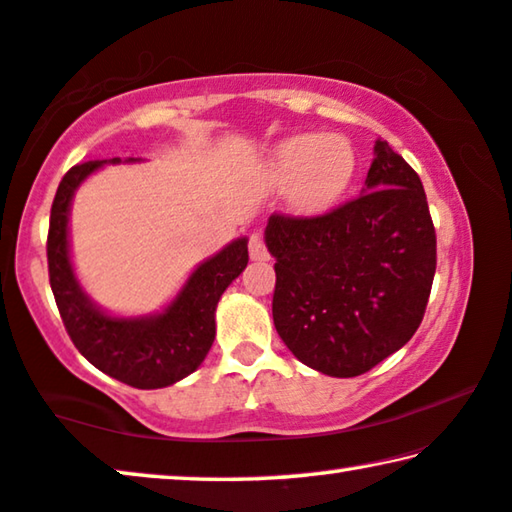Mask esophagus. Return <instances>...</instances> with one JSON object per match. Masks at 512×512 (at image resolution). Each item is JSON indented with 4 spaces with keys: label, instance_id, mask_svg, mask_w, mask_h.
<instances>
[{
    "label": "esophagus",
    "instance_id": "1",
    "mask_svg": "<svg viewBox=\"0 0 512 512\" xmlns=\"http://www.w3.org/2000/svg\"><path fill=\"white\" fill-rule=\"evenodd\" d=\"M248 253L253 262H269V248H266V243L262 239V234H253L248 241Z\"/></svg>",
    "mask_w": 512,
    "mask_h": 512
}]
</instances>
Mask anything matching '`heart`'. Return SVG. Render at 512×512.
<instances>
[{
  "label": "heart",
  "mask_w": 512,
  "mask_h": 512,
  "mask_svg": "<svg viewBox=\"0 0 512 512\" xmlns=\"http://www.w3.org/2000/svg\"><path fill=\"white\" fill-rule=\"evenodd\" d=\"M271 177L278 186H287V202L294 211H326L352 183V147L338 135L289 137L273 154Z\"/></svg>",
  "instance_id": "obj_1"
}]
</instances>
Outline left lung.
<instances>
[{
	"label": "left lung",
	"mask_w": 512,
	"mask_h": 512,
	"mask_svg": "<svg viewBox=\"0 0 512 512\" xmlns=\"http://www.w3.org/2000/svg\"><path fill=\"white\" fill-rule=\"evenodd\" d=\"M365 193L319 216L273 213V324L308 368L358 377L407 345L423 322L437 234L423 183L377 140Z\"/></svg>",
	"instance_id": "8db88e82"
}]
</instances>
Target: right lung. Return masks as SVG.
<instances>
[{
    "instance_id": "1",
    "label": "right lung",
    "mask_w": 512,
    "mask_h": 512,
    "mask_svg": "<svg viewBox=\"0 0 512 512\" xmlns=\"http://www.w3.org/2000/svg\"><path fill=\"white\" fill-rule=\"evenodd\" d=\"M108 160L71 167L50 209L48 273L61 322L87 361L133 388H163L200 368L216 338V305L248 264V239H236L202 262L181 292L154 317L121 319L98 310L82 292L68 255V209L73 193ZM119 163V158H112Z\"/></svg>"
}]
</instances>
